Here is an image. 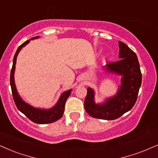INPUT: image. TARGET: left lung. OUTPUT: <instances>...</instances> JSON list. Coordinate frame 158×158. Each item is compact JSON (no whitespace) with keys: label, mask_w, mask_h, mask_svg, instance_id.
Segmentation results:
<instances>
[{"label":"left lung","mask_w":158,"mask_h":158,"mask_svg":"<svg viewBox=\"0 0 158 158\" xmlns=\"http://www.w3.org/2000/svg\"><path fill=\"white\" fill-rule=\"evenodd\" d=\"M120 60L110 62L106 67L108 72L122 75V85L116 96L103 104H95L94 91L87 89L84 101L85 111L94 118L114 120L131 110L137 100L142 75L137 56L124 42L118 41Z\"/></svg>","instance_id":"obj_1"}]
</instances>
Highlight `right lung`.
<instances>
[{
    "label": "right lung",
    "instance_id": "add662e5",
    "mask_svg": "<svg viewBox=\"0 0 158 158\" xmlns=\"http://www.w3.org/2000/svg\"><path fill=\"white\" fill-rule=\"evenodd\" d=\"M39 36H35L31 38V40L34 39H37ZM30 40L25 41L24 43H23L20 46L17 48L15 55L14 56L13 59V65L11 70L10 74V85L11 88V92H12V96L14 101H15V105L17 108L20 112H22L23 114L28 117L31 121L36 124H49L52 122H56L58 119H60L62 117L64 110V106H65V102L67 101V98L71 94L72 90H68L65 92H64L60 97L58 102L53 108L49 109V110H43V109L35 108L34 107L29 106L28 104L25 103L24 101L22 100L17 93L16 86L15 84V81H14V73H15V64H16L17 56L18 55L19 50L22 49L23 47L26 45L28 43Z\"/></svg>",
    "mask_w": 158,
    "mask_h": 158
}]
</instances>
